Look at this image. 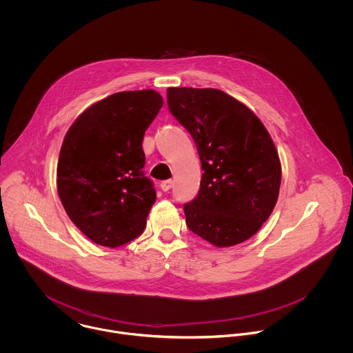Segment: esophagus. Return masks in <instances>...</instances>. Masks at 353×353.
Wrapping results in <instances>:
<instances>
[{
	"label": "esophagus",
	"instance_id": "34e87169",
	"mask_svg": "<svg viewBox=\"0 0 353 353\" xmlns=\"http://www.w3.org/2000/svg\"><path fill=\"white\" fill-rule=\"evenodd\" d=\"M172 185H174V182H172L171 179H167V181H163V182L160 183V188H161L163 192H168V190L172 188Z\"/></svg>",
	"mask_w": 353,
	"mask_h": 353
}]
</instances>
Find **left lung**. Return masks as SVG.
<instances>
[{
    "label": "left lung",
    "instance_id": "1",
    "mask_svg": "<svg viewBox=\"0 0 353 353\" xmlns=\"http://www.w3.org/2000/svg\"><path fill=\"white\" fill-rule=\"evenodd\" d=\"M168 108L192 134L202 165L188 227L214 248L239 245L262 227L279 199L281 163L252 110L214 88H167Z\"/></svg>",
    "mask_w": 353,
    "mask_h": 353
}]
</instances>
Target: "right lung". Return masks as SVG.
Masks as SVG:
<instances>
[{
	"mask_svg": "<svg viewBox=\"0 0 353 353\" xmlns=\"http://www.w3.org/2000/svg\"><path fill=\"white\" fill-rule=\"evenodd\" d=\"M161 105L153 90L117 92L85 108L65 134L58 196L74 225L99 246H122L145 228L156 192L143 171V139Z\"/></svg>",
	"mask_w": 353,
	"mask_h": 353,
	"instance_id": "obj_1",
	"label": "right lung"
}]
</instances>
